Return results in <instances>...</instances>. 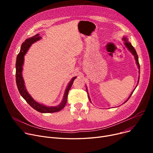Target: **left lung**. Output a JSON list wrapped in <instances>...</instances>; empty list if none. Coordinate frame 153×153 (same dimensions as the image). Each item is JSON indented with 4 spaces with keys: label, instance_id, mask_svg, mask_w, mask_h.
<instances>
[{
    "label": "left lung",
    "instance_id": "8db88e82",
    "mask_svg": "<svg viewBox=\"0 0 153 153\" xmlns=\"http://www.w3.org/2000/svg\"><path fill=\"white\" fill-rule=\"evenodd\" d=\"M123 39H124L125 41V44L126 46L127 47L128 49L129 50H130V51H131V53L134 55V58H135V60H136V64H137V65H138V68H139V69H140V63H139V61H138V56L137 53H136V51L135 49L134 48V47L131 45V44L130 43L128 42V41L126 40V38H123ZM139 72H140V70H139ZM138 81H139V80H138ZM138 82H139V81H138ZM86 90H87V89H86ZM133 92L131 94V95H130V96L129 97V98H128V99H129L130 98V97L131 96V95H132ZM87 93H88V92H87ZM88 97H89V100L91 101V99H90V97H89V95H88ZM127 100H126L125 102H127Z\"/></svg>",
    "mask_w": 153,
    "mask_h": 153
}]
</instances>
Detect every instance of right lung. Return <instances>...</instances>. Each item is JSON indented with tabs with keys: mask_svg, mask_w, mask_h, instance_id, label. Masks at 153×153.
Here are the masks:
<instances>
[{
	"mask_svg": "<svg viewBox=\"0 0 153 153\" xmlns=\"http://www.w3.org/2000/svg\"><path fill=\"white\" fill-rule=\"evenodd\" d=\"M40 38H41V37L39 36V34H36L35 36H32L31 38L25 39V42H23L22 43L20 48V51L17 56V61H16V83H17V85L20 95L32 108L39 112H41V113H54V112H57L60 111L66 105L68 100V92L76 77H74L72 78L71 82H69L65 91V94H64L63 100L62 102L60 103L59 105L56 107H48L43 105H42V104L36 102L33 99V98L31 97V95L27 91L25 86L24 85L23 79L22 76V66L23 64L24 56L26 54L28 48L31 45V44H33L35 42L38 41Z\"/></svg>",
	"mask_w": 153,
	"mask_h": 153,
	"instance_id": "right-lung-1",
	"label": "right lung"
}]
</instances>
